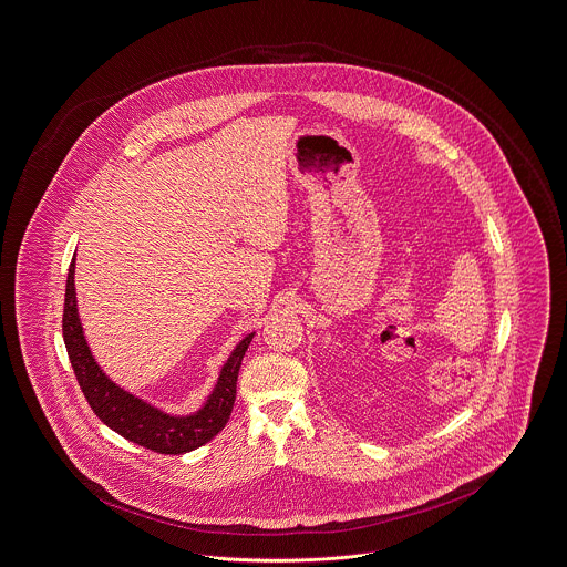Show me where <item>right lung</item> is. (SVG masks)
Masks as SVG:
<instances>
[{"instance_id":"1","label":"right lung","mask_w":567,"mask_h":567,"mask_svg":"<svg viewBox=\"0 0 567 567\" xmlns=\"http://www.w3.org/2000/svg\"><path fill=\"white\" fill-rule=\"evenodd\" d=\"M75 256L66 274L64 291L63 337L71 368L78 384L91 404L93 413L117 435L132 443L150 447L161 454H185L206 441L213 440L230 420L233 404L237 398V377L246 350L254 339V332L246 334L230 352L219 370L210 393L204 398L199 409L185 415L169 413L132 391L120 386L115 380L104 374L97 365L78 313L75 298Z\"/></svg>"}]
</instances>
